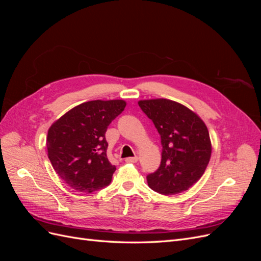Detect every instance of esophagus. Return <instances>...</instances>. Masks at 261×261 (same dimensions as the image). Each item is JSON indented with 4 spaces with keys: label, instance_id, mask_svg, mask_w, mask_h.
Returning a JSON list of instances; mask_svg holds the SVG:
<instances>
[{
    "label": "esophagus",
    "instance_id": "esophagus-1",
    "mask_svg": "<svg viewBox=\"0 0 261 261\" xmlns=\"http://www.w3.org/2000/svg\"><path fill=\"white\" fill-rule=\"evenodd\" d=\"M125 161L127 163H136L138 161V156L135 155V156H129V158H126Z\"/></svg>",
    "mask_w": 261,
    "mask_h": 261
}]
</instances>
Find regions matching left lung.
I'll use <instances>...</instances> for the list:
<instances>
[{"instance_id": "1", "label": "left lung", "mask_w": 261, "mask_h": 261, "mask_svg": "<svg viewBox=\"0 0 261 261\" xmlns=\"http://www.w3.org/2000/svg\"><path fill=\"white\" fill-rule=\"evenodd\" d=\"M138 105L161 137L160 167L147 175L149 187L162 195L185 192L206 171L211 155L207 126L186 107L167 99Z\"/></svg>"}]
</instances>
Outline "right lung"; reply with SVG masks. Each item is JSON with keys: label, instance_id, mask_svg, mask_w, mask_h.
Segmentation results:
<instances>
[{"label": "right lung", "instance_id": "right-lung-1", "mask_svg": "<svg viewBox=\"0 0 261 261\" xmlns=\"http://www.w3.org/2000/svg\"><path fill=\"white\" fill-rule=\"evenodd\" d=\"M126 107L123 100H94L75 107L48 132L46 148L58 175L75 191L93 193L112 180L107 156L108 126Z\"/></svg>", "mask_w": 261, "mask_h": 261}]
</instances>
